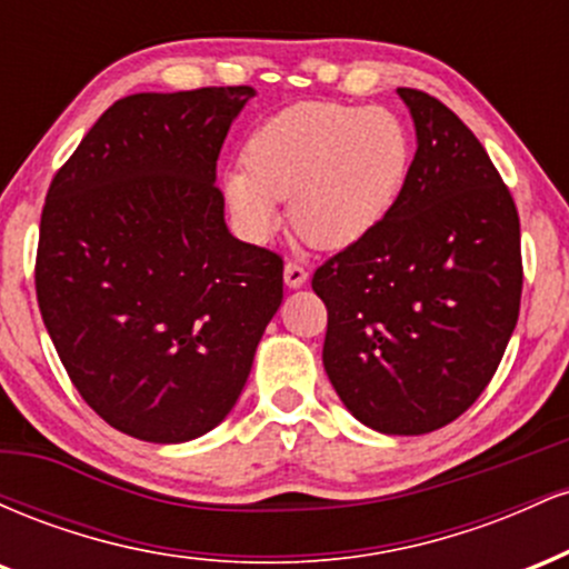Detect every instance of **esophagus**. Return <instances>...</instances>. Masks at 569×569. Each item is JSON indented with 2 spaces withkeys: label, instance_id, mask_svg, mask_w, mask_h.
<instances>
[{
  "label": "esophagus",
  "instance_id": "34e87169",
  "mask_svg": "<svg viewBox=\"0 0 569 569\" xmlns=\"http://www.w3.org/2000/svg\"><path fill=\"white\" fill-rule=\"evenodd\" d=\"M283 278H286V286H291V289H299V286H302L307 280V270L299 262H286Z\"/></svg>",
  "mask_w": 569,
  "mask_h": 569
}]
</instances>
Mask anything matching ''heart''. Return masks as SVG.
I'll use <instances>...</instances> for the list:
<instances>
[{"label":"heart","instance_id":"heart-1","mask_svg":"<svg viewBox=\"0 0 569 569\" xmlns=\"http://www.w3.org/2000/svg\"><path fill=\"white\" fill-rule=\"evenodd\" d=\"M243 166L227 176L224 194L248 238H272L280 200H291L293 230L335 251L369 238L393 213L415 166V139L385 107L302 101L251 130Z\"/></svg>","mask_w":569,"mask_h":569}]
</instances>
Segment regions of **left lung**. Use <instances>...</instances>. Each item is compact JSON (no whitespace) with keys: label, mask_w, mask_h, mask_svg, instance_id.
<instances>
[{"label":"left lung","mask_w":569,"mask_h":569,"mask_svg":"<svg viewBox=\"0 0 569 569\" xmlns=\"http://www.w3.org/2000/svg\"><path fill=\"white\" fill-rule=\"evenodd\" d=\"M417 128L409 184L369 238L312 276L329 323L323 367L363 426L420 436L485 393L521 305L511 189L439 98L398 88Z\"/></svg>","instance_id":"obj_1"}]
</instances>
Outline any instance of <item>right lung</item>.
<instances>
[{"label":"right lung","mask_w":569,"mask_h":569,"mask_svg":"<svg viewBox=\"0 0 569 569\" xmlns=\"http://www.w3.org/2000/svg\"><path fill=\"white\" fill-rule=\"evenodd\" d=\"M248 98V84L120 98L50 181L39 312L84 403L133 439L217 428L283 299V257L232 238L217 187Z\"/></svg>","instance_id":"add662e5"}]
</instances>
